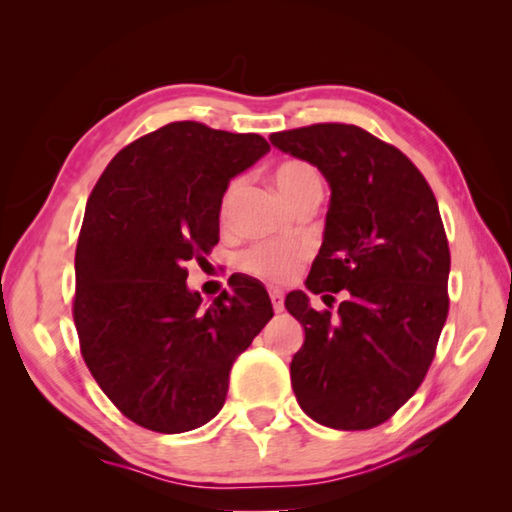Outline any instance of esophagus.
Returning <instances> with one entry per match:
<instances>
[{
    "mask_svg": "<svg viewBox=\"0 0 512 512\" xmlns=\"http://www.w3.org/2000/svg\"><path fill=\"white\" fill-rule=\"evenodd\" d=\"M270 301H273V310L277 314L284 312V295L279 290H270Z\"/></svg>",
    "mask_w": 512,
    "mask_h": 512,
    "instance_id": "34e87169",
    "label": "esophagus"
}]
</instances>
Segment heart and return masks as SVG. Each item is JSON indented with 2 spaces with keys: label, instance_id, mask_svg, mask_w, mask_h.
<instances>
[{
  "label": "heart",
  "instance_id": "1",
  "mask_svg": "<svg viewBox=\"0 0 512 512\" xmlns=\"http://www.w3.org/2000/svg\"><path fill=\"white\" fill-rule=\"evenodd\" d=\"M273 180L279 193L284 195L290 206L310 198V195H321V176L306 160H286L275 167ZM242 187V180H233L228 184L222 202H220V217L226 220L235 202V195ZM308 246L303 242H259L239 253L237 266L246 275L262 279L266 284L281 286L295 279L299 268L308 259Z\"/></svg>",
  "mask_w": 512,
  "mask_h": 512
}]
</instances>
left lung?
Returning <instances> with one entry per match:
<instances>
[{"label":"left lung","instance_id":"8db88e82","mask_svg":"<svg viewBox=\"0 0 512 512\" xmlns=\"http://www.w3.org/2000/svg\"><path fill=\"white\" fill-rule=\"evenodd\" d=\"M286 154L319 167L332 198L308 288L343 292L314 310L306 292L286 308L306 341L292 356L299 407L323 427L372 429L416 394L449 314L451 253L429 182L394 145L345 123L270 134Z\"/></svg>","mask_w":512,"mask_h":512}]
</instances>
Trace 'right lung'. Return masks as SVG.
<instances>
[{
    "label": "right lung",
    "mask_w": 512,
    "mask_h": 512,
    "mask_svg": "<svg viewBox=\"0 0 512 512\" xmlns=\"http://www.w3.org/2000/svg\"><path fill=\"white\" fill-rule=\"evenodd\" d=\"M268 149L259 134L169 123L118 151L90 193L74 257L81 356L114 407L149 431L217 416L235 358L273 319L248 277L233 275L209 308L187 288V264L220 242L228 182Z\"/></svg>",
    "instance_id": "1"
}]
</instances>
